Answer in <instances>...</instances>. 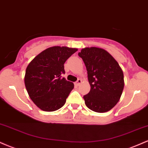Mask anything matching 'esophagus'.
I'll return each mask as SVG.
<instances>
[{
	"label": "esophagus",
	"mask_w": 148,
	"mask_h": 148,
	"mask_svg": "<svg viewBox=\"0 0 148 148\" xmlns=\"http://www.w3.org/2000/svg\"><path fill=\"white\" fill-rule=\"evenodd\" d=\"M81 82H82V80H81V79H78V80H77V81H76V82H75V83H74V84H75V85H76V86H79V85L81 84Z\"/></svg>",
	"instance_id": "esophagus-1"
}]
</instances>
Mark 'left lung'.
I'll return each instance as SVG.
<instances>
[{"mask_svg": "<svg viewBox=\"0 0 148 148\" xmlns=\"http://www.w3.org/2000/svg\"><path fill=\"white\" fill-rule=\"evenodd\" d=\"M78 55L88 72L90 90L84 96L88 108L104 113L118 102L124 88L123 72L111 54L97 47L83 49Z\"/></svg>", "mask_w": 148, "mask_h": 148, "instance_id": "obj_1", "label": "left lung"}]
</instances>
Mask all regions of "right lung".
Returning a JSON list of instances; mask_svg holds the SVG:
<instances>
[{
    "mask_svg": "<svg viewBox=\"0 0 148 148\" xmlns=\"http://www.w3.org/2000/svg\"><path fill=\"white\" fill-rule=\"evenodd\" d=\"M77 49L53 47L40 53L27 67L25 86L32 101L42 111H54L63 106L74 84L62 75L64 64Z\"/></svg>",
    "mask_w": 148,
    "mask_h": 148,
    "instance_id": "obj_1",
    "label": "right lung"
}]
</instances>
